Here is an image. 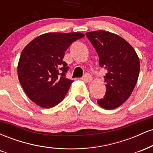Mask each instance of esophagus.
Wrapping results in <instances>:
<instances>
[{
    "instance_id": "obj_1",
    "label": "esophagus",
    "mask_w": 153,
    "mask_h": 153,
    "mask_svg": "<svg viewBox=\"0 0 153 153\" xmlns=\"http://www.w3.org/2000/svg\"><path fill=\"white\" fill-rule=\"evenodd\" d=\"M82 80L85 82H90L91 81V80H92V77H91L90 75L85 74L83 76V78H82Z\"/></svg>"
}]
</instances>
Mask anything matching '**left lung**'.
<instances>
[{"instance_id": "8db88e82", "label": "left lung", "mask_w": 153, "mask_h": 153, "mask_svg": "<svg viewBox=\"0 0 153 153\" xmlns=\"http://www.w3.org/2000/svg\"><path fill=\"white\" fill-rule=\"evenodd\" d=\"M85 34L97 52L100 67L108 71L103 77L106 94L98 100V104L105 109H114L134 90L140 73V59L134 48L119 35L101 30Z\"/></svg>"}]
</instances>
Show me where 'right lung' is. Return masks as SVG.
Here are the masks:
<instances>
[{
	"label": "right lung",
	"mask_w": 153,
	"mask_h": 153,
	"mask_svg": "<svg viewBox=\"0 0 153 153\" xmlns=\"http://www.w3.org/2000/svg\"><path fill=\"white\" fill-rule=\"evenodd\" d=\"M80 32L40 35L24 47L19 58L18 78L28 97L42 108L55 106L64 99L73 80L66 78L69 67L62 60Z\"/></svg>",
	"instance_id": "right-lung-1"
}]
</instances>
